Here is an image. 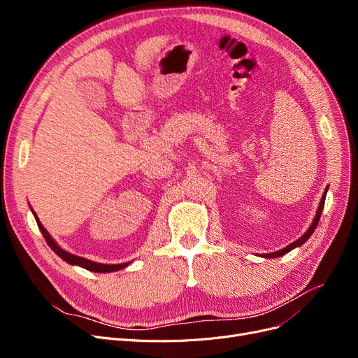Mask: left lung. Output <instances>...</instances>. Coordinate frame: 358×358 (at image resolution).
<instances>
[{"mask_svg":"<svg viewBox=\"0 0 358 358\" xmlns=\"http://www.w3.org/2000/svg\"><path fill=\"white\" fill-rule=\"evenodd\" d=\"M327 193H328V187H327L325 192H324V194H322L321 201H319V208H317L316 215H315V217H313V220H312V224H310L309 229H308L302 236H300L299 239H296L294 242H292L290 245H287V247H285V248H281V250H278V251H275V252H270V254H261V257H264V258H278V257H281V255H285V254L290 252L292 250H294V248H297V247H302L303 243H305V242L312 236L313 231H315V229H316V227H317L319 219H321V215H322V210H324V204H325Z\"/></svg>","mask_w":358,"mask_h":358,"instance_id":"1","label":"left lung"}]
</instances>
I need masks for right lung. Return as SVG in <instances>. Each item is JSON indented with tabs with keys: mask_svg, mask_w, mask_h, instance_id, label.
<instances>
[{
	"mask_svg": "<svg viewBox=\"0 0 358 358\" xmlns=\"http://www.w3.org/2000/svg\"><path fill=\"white\" fill-rule=\"evenodd\" d=\"M30 210H31V213H33V216H34V219H36V222H37V227H39L42 235L45 236V239H46V242H48V245L50 247V250H53V252H55L56 255H58V257H61L64 261H66L68 264L83 267V268H85V270H88V271H92V273H113V271H119V270H122V268H126L129 264H131V261H129V262H122V264H101V262L91 261V259H87V258H84V257H78V255H75V254H71V252L65 251L64 248H61V247L58 245V242H56V241L49 235V232L43 228V224L41 223V220H39V217H37V215L34 213V210H33L31 208H30Z\"/></svg>",
	"mask_w": 358,
	"mask_h": 358,
	"instance_id": "obj_1",
	"label": "right lung"
}]
</instances>
